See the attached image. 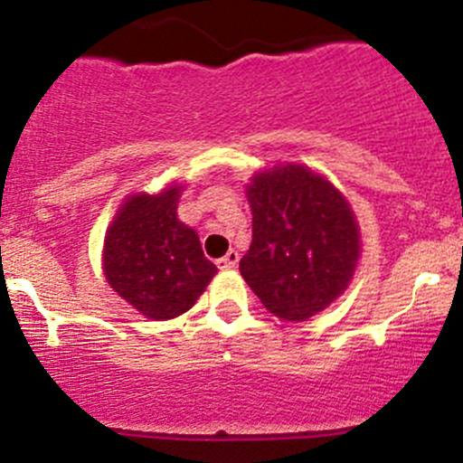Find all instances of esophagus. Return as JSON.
<instances>
[{"instance_id":"esophagus-1","label":"esophagus","mask_w":463,"mask_h":463,"mask_svg":"<svg viewBox=\"0 0 463 463\" xmlns=\"http://www.w3.org/2000/svg\"><path fill=\"white\" fill-rule=\"evenodd\" d=\"M237 261H240V253H237V250H228L222 260H217V266L219 269L228 270V269H235Z\"/></svg>"}]
</instances>
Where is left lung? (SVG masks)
Listing matches in <instances>:
<instances>
[{
	"label": "left lung",
	"instance_id": "obj_1",
	"mask_svg": "<svg viewBox=\"0 0 463 463\" xmlns=\"http://www.w3.org/2000/svg\"><path fill=\"white\" fill-rule=\"evenodd\" d=\"M246 194L253 241L240 260L241 278L278 318H311L347 288L361 255L347 199L302 165L260 172Z\"/></svg>",
	"mask_w": 463,
	"mask_h": 463
}]
</instances>
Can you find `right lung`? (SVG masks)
<instances>
[{"instance_id":"right-lung-1","label":"right lung","mask_w":463,"mask_h":463,"mask_svg":"<svg viewBox=\"0 0 463 463\" xmlns=\"http://www.w3.org/2000/svg\"><path fill=\"white\" fill-rule=\"evenodd\" d=\"M179 197V185L134 194L120 205L105 237V279L152 320L185 314L217 273L197 232L176 219Z\"/></svg>"}]
</instances>
